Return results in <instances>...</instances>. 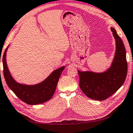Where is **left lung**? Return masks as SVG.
<instances>
[{
    "label": "left lung",
    "instance_id": "1",
    "mask_svg": "<svg viewBox=\"0 0 133 133\" xmlns=\"http://www.w3.org/2000/svg\"><path fill=\"white\" fill-rule=\"evenodd\" d=\"M111 31L116 40V52L112 66L103 73L80 72L79 85L83 92L90 99L103 101L115 93L125 80L127 74L126 51L121 37L115 30Z\"/></svg>",
    "mask_w": 133,
    "mask_h": 133
}]
</instances>
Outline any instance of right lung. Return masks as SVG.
I'll use <instances>...</instances> for the list:
<instances>
[{
  "label": "right lung",
  "instance_id": "1",
  "mask_svg": "<svg viewBox=\"0 0 133 133\" xmlns=\"http://www.w3.org/2000/svg\"><path fill=\"white\" fill-rule=\"evenodd\" d=\"M6 49L3 55V75L6 84L16 96L28 105L44 103L52 97L64 66L54 71L45 80L34 85H22L16 82L10 74L6 62Z\"/></svg>",
  "mask_w": 133,
  "mask_h": 133
}]
</instances>
